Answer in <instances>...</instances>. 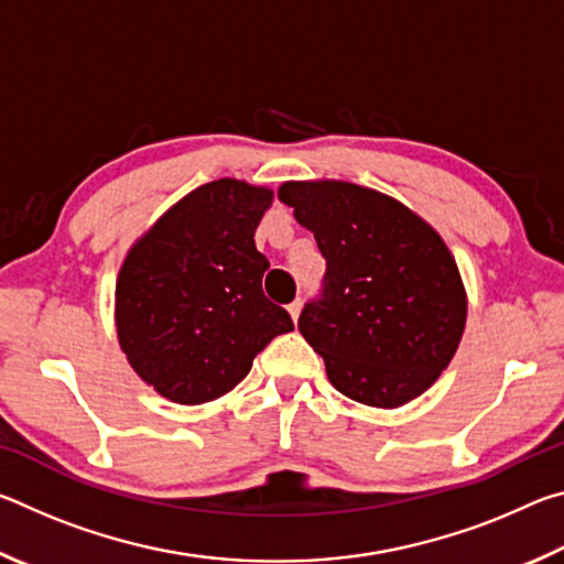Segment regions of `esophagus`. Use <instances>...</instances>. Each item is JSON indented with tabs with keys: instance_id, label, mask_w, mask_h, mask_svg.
<instances>
[{
	"instance_id": "obj_1",
	"label": "esophagus",
	"mask_w": 564,
	"mask_h": 564,
	"mask_svg": "<svg viewBox=\"0 0 564 564\" xmlns=\"http://www.w3.org/2000/svg\"><path fill=\"white\" fill-rule=\"evenodd\" d=\"M301 308H303V301H301V299H295L293 303H289V316H291L293 321H299V316H301Z\"/></svg>"
}]
</instances>
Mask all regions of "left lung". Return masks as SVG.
Instances as JSON below:
<instances>
[{
    "label": "left lung",
    "instance_id": "obj_1",
    "mask_svg": "<svg viewBox=\"0 0 564 564\" xmlns=\"http://www.w3.org/2000/svg\"><path fill=\"white\" fill-rule=\"evenodd\" d=\"M279 198L316 236L326 275L301 336L338 393L373 408L423 395L451 366L467 293L441 234L393 196L350 181H285Z\"/></svg>",
    "mask_w": 564,
    "mask_h": 564
}]
</instances>
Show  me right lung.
<instances>
[{
	"mask_svg": "<svg viewBox=\"0 0 564 564\" xmlns=\"http://www.w3.org/2000/svg\"><path fill=\"white\" fill-rule=\"evenodd\" d=\"M273 191L216 178L186 194L129 248L117 275L119 346L147 386L178 405L234 390L253 358L293 330L263 295L253 234Z\"/></svg>",
	"mask_w": 564,
	"mask_h": 564,
	"instance_id": "obj_1",
	"label": "right lung"
}]
</instances>
